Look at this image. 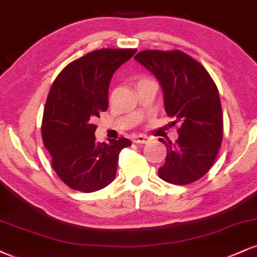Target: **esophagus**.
<instances>
[{
	"label": "esophagus",
	"instance_id": "obj_1",
	"mask_svg": "<svg viewBox=\"0 0 257 257\" xmlns=\"http://www.w3.org/2000/svg\"><path fill=\"white\" fill-rule=\"evenodd\" d=\"M150 141V138L146 137V135H135L133 137V142L135 144H147Z\"/></svg>",
	"mask_w": 257,
	"mask_h": 257
}]
</instances>
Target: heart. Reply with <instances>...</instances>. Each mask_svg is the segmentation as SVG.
Instances as JSON below:
<instances>
[{"instance_id":"heart-1","label":"heart","mask_w":257,"mask_h":257,"mask_svg":"<svg viewBox=\"0 0 257 257\" xmlns=\"http://www.w3.org/2000/svg\"><path fill=\"white\" fill-rule=\"evenodd\" d=\"M141 80H147V79H141Z\"/></svg>"}]
</instances>
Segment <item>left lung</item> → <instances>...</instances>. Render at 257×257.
Wrapping results in <instances>:
<instances>
[{
	"label": "left lung",
	"instance_id": "obj_1",
	"mask_svg": "<svg viewBox=\"0 0 257 257\" xmlns=\"http://www.w3.org/2000/svg\"><path fill=\"white\" fill-rule=\"evenodd\" d=\"M162 85L164 105L172 124H178L159 177L176 185L202 178L212 168L222 141V111L217 85L206 68L181 50H144L134 57Z\"/></svg>",
	"mask_w": 257,
	"mask_h": 257
}]
</instances>
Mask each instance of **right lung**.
I'll use <instances>...</instances> for the list:
<instances>
[{
    "label": "right lung",
    "instance_id": "right-lung-1",
    "mask_svg": "<svg viewBox=\"0 0 257 257\" xmlns=\"http://www.w3.org/2000/svg\"><path fill=\"white\" fill-rule=\"evenodd\" d=\"M137 49H100L70 62L52 83L44 107L42 138L51 166L74 190L93 193L115 179L125 138L95 142V117L107 109L113 73Z\"/></svg>",
    "mask_w": 257,
    "mask_h": 257
}]
</instances>
